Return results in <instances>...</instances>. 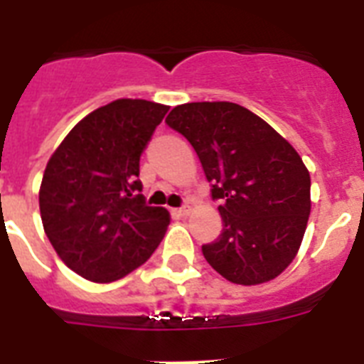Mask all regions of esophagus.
Instances as JSON below:
<instances>
[{"mask_svg":"<svg viewBox=\"0 0 364 364\" xmlns=\"http://www.w3.org/2000/svg\"><path fill=\"white\" fill-rule=\"evenodd\" d=\"M188 205H181V208H177V210H173V213H176V215H179V217H185V215H188Z\"/></svg>","mask_w":364,"mask_h":364,"instance_id":"1","label":"esophagus"}]
</instances>
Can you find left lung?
Segmentation results:
<instances>
[{
    "label": "left lung",
    "instance_id": "8db88e82",
    "mask_svg": "<svg viewBox=\"0 0 364 364\" xmlns=\"http://www.w3.org/2000/svg\"><path fill=\"white\" fill-rule=\"evenodd\" d=\"M166 124L200 159L223 230L202 245L228 282L257 285L279 276L299 251L310 217V173L268 122L230 102L177 105Z\"/></svg>",
    "mask_w": 364,
    "mask_h": 364
}]
</instances>
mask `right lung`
<instances>
[{
	"mask_svg": "<svg viewBox=\"0 0 364 364\" xmlns=\"http://www.w3.org/2000/svg\"><path fill=\"white\" fill-rule=\"evenodd\" d=\"M168 105L115 100L92 111L50 156L39 191L43 228L71 270L109 283L154 253L170 225L145 204L139 159Z\"/></svg>",
	"mask_w": 364,
	"mask_h": 364,
	"instance_id": "1",
	"label": "right lung"
}]
</instances>
